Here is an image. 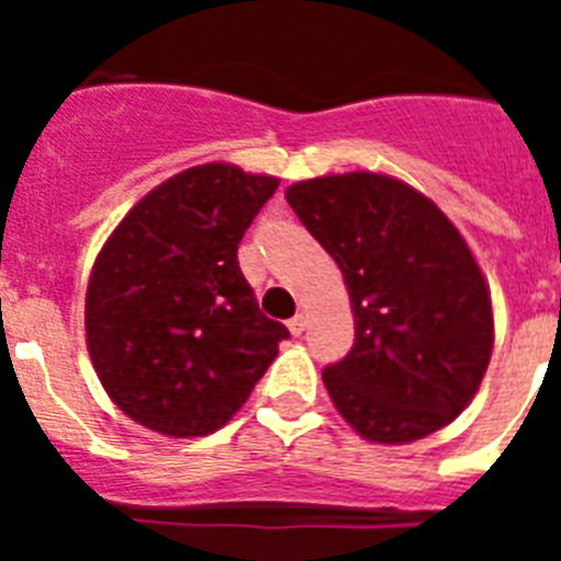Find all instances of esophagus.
<instances>
[{
	"instance_id": "1",
	"label": "esophagus",
	"mask_w": 561,
	"mask_h": 561,
	"mask_svg": "<svg viewBox=\"0 0 561 561\" xmlns=\"http://www.w3.org/2000/svg\"><path fill=\"white\" fill-rule=\"evenodd\" d=\"M289 331H291V334H295V336L304 334V331H306V317H304V314H295V317H291V320H289Z\"/></svg>"
}]
</instances>
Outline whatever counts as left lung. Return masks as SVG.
<instances>
[{"label": "left lung", "mask_w": 561, "mask_h": 561, "mask_svg": "<svg viewBox=\"0 0 561 561\" xmlns=\"http://www.w3.org/2000/svg\"><path fill=\"white\" fill-rule=\"evenodd\" d=\"M286 202L342 270L354 345L323 370L368 440L424 438L472 401L494 342L492 297L453 221L381 173L297 182Z\"/></svg>", "instance_id": "left-lung-1"}]
</instances>
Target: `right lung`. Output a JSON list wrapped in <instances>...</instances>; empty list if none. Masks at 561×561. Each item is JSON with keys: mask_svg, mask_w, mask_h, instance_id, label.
Here are the masks:
<instances>
[{"mask_svg": "<svg viewBox=\"0 0 561 561\" xmlns=\"http://www.w3.org/2000/svg\"><path fill=\"white\" fill-rule=\"evenodd\" d=\"M277 180L210 162L153 187L87 289V345L128 419L173 438L225 427L289 329L261 314L238 244Z\"/></svg>", "mask_w": 561, "mask_h": 561, "instance_id": "right-lung-1", "label": "right lung"}]
</instances>
